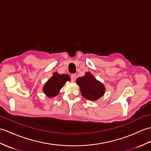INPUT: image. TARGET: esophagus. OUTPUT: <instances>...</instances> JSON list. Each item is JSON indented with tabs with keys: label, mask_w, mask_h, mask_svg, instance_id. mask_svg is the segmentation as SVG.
I'll return each instance as SVG.
<instances>
[{
	"label": "esophagus",
	"mask_w": 151,
	"mask_h": 151,
	"mask_svg": "<svg viewBox=\"0 0 151 151\" xmlns=\"http://www.w3.org/2000/svg\"><path fill=\"white\" fill-rule=\"evenodd\" d=\"M71 81L73 82H75V80H76V75H75V74H73V75H71Z\"/></svg>",
	"instance_id": "1"
}]
</instances>
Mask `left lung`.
I'll return each instance as SVG.
<instances>
[{
    "label": "left lung",
    "instance_id": "8db88e82",
    "mask_svg": "<svg viewBox=\"0 0 151 151\" xmlns=\"http://www.w3.org/2000/svg\"><path fill=\"white\" fill-rule=\"evenodd\" d=\"M76 82L80 87L82 96L89 100L96 101L106 92L104 84L89 72H86L85 75L77 78Z\"/></svg>",
    "mask_w": 151,
    "mask_h": 151
}]
</instances>
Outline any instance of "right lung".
Instances as JSON below:
<instances>
[{"mask_svg": "<svg viewBox=\"0 0 151 151\" xmlns=\"http://www.w3.org/2000/svg\"><path fill=\"white\" fill-rule=\"evenodd\" d=\"M68 81H71V78L68 74L60 75L57 72H55L44 84L42 89L43 92L49 98L57 96L60 90Z\"/></svg>", "mask_w": 151, "mask_h": 151, "instance_id": "1", "label": "right lung"}]
</instances>
